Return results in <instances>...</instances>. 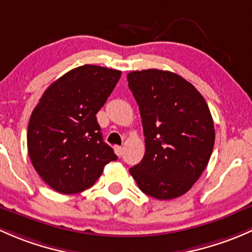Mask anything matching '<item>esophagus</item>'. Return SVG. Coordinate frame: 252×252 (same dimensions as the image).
I'll list each match as a JSON object with an SVG mask.
<instances>
[{
	"label": "esophagus",
	"instance_id": "34e87169",
	"mask_svg": "<svg viewBox=\"0 0 252 252\" xmlns=\"http://www.w3.org/2000/svg\"><path fill=\"white\" fill-rule=\"evenodd\" d=\"M114 150H115V154L118 155V157H121V155H123V148L121 147H115Z\"/></svg>",
	"mask_w": 252,
	"mask_h": 252
}]
</instances>
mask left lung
Segmentation results:
<instances>
[{
    "mask_svg": "<svg viewBox=\"0 0 252 252\" xmlns=\"http://www.w3.org/2000/svg\"><path fill=\"white\" fill-rule=\"evenodd\" d=\"M145 137V154L129 168L139 189L159 200L186 194L207 166L215 144L211 113L198 90L158 69L127 74Z\"/></svg>",
    "mask_w": 252,
    "mask_h": 252,
    "instance_id": "left-lung-1",
    "label": "left lung"
}]
</instances>
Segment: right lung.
<instances>
[{
	"instance_id": "1",
	"label": "right lung",
	"mask_w": 252,
	"mask_h": 252,
	"mask_svg": "<svg viewBox=\"0 0 252 252\" xmlns=\"http://www.w3.org/2000/svg\"><path fill=\"white\" fill-rule=\"evenodd\" d=\"M120 76L115 69L79 66L54 81L33 109L28 152L36 172L58 193L91 188L104 166L118 159L103 141L95 114Z\"/></svg>"
}]
</instances>
